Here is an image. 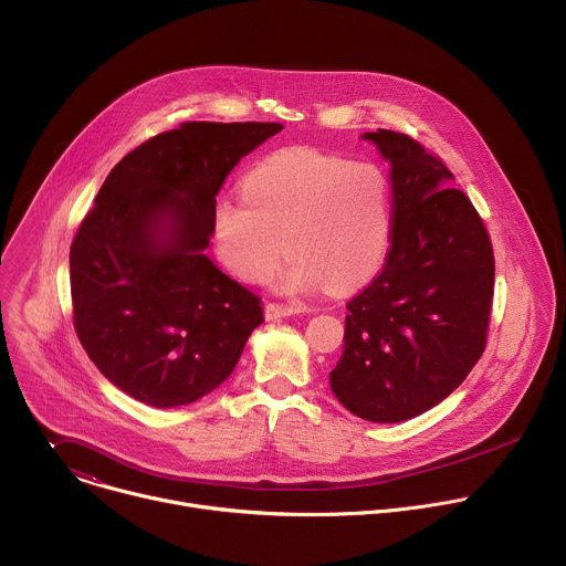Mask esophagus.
<instances>
[{
    "label": "esophagus",
    "mask_w": 566,
    "mask_h": 566,
    "mask_svg": "<svg viewBox=\"0 0 566 566\" xmlns=\"http://www.w3.org/2000/svg\"><path fill=\"white\" fill-rule=\"evenodd\" d=\"M264 313H266V319H282V317H289V315L302 313V306H300V304H280V302H269V304L264 306Z\"/></svg>",
    "instance_id": "obj_1"
}]
</instances>
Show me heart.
Here are the masks:
<instances>
[{
	"instance_id": "heart-1",
	"label": "heart",
	"mask_w": 566,
	"mask_h": 566,
	"mask_svg": "<svg viewBox=\"0 0 566 566\" xmlns=\"http://www.w3.org/2000/svg\"><path fill=\"white\" fill-rule=\"evenodd\" d=\"M241 197L212 206L214 249L241 280H264L284 247L277 291L306 293L325 282L347 291L374 275L387 255L389 181L374 164L308 147L284 149L244 177Z\"/></svg>"
}]
</instances>
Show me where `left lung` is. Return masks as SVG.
I'll list each match as a JSON object with an SVG mask.
<instances>
[{
  "label": "left lung",
  "mask_w": 566,
  "mask_h": 566,
  "mask_svg": "<svg viewBox=\"0 0 566 566\" xmlns=\"http://www.w3.org/2000/svg\"><path fill=\"white\" fill-rule=\"evenodd\" d=\"M363 138L389 164L391 249L347 304L329 382L352 415L400 423L439 406L481 358L495 260L483 221L437 156L389 129Z\"/></svg>",
  "instance_id": "1"
}]
</instances>
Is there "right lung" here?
<instances>
[{
    "label": "right lung",
    "instance_id": "1",
    "mask_svg": "<svg viewBox=\"0 0 566 566\" xmlns=\"http://www.w3.org/2000/svg\"><path fill=\"white\" fill-rule=\"evenodd\" d=\"M280 123H184L123 156L71 244L73 327L145 406H190L234 369L262 300L206 255L217 192Z\"/></svg>",
    "mask_w": 566,
    "mask_h": 566
}]
</instances>
